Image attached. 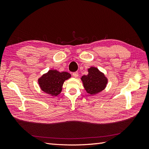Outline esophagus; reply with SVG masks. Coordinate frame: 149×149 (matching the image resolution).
Listing matches in <instances>:
<instances>
[{
    "instance_id": "obj_1",
    "label": "esophagus",
    "mask_w": 149,
    "mask_h": 149,
    "mask_svg": "<svg viewBox=\"0 0 149 149\" xmlns=\"http://www.w3.org/2000/svg\"><path fill=\"white\" fill-rule=\"evenodd\" d=\"M78 75H79V74H78V72H74V73H73V76H74V78H77Z\"/></svg>"
}]
</instances>
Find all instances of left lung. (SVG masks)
Masks as SVG:
<instances>
[{
  "mask_svg": "<svg viewBox=\"0 0 149 149\" xmlns=\"http://www.w3.org/2000/svg\"><path fill=\"white\" fill-rule=\"evenodd\" d=\"M84 88L88 93L96 94L104 89L107 83V79L102 73L95 67L88 69V75H84L81 78Z\"/></svg>",
  "mask_w": 149,
  "mask_h": 149,
  "instance_id": "obj_1",
  "label": "left lung"
}]
</instances>
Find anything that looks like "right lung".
<instances>
[{"label": "right lung", "mask_w": 149, "mask_h": 149, "mask_svg": "<svg viewBox=\"0 0 149 149\" xmlns=\"http://www.w3.org/2000/svg\"><path fill=\"white\" fill-rule=\"evenodd\" d=\"M70 77L71 74L67 72L60 73L51 70L38 79V84L43 91L51 96H56L61 92L65 81Z\"/></svg>", "instance_id": "add662e5"}]
</instances>
